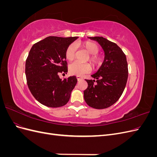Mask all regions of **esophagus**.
Listing matches in <instances>:
<instances>
[{
  "mask_svg": "<svg viewBox=\"0 0 157 157\" xmlns=\"http://www.w3.org/2000/svg\"><path fill=\"white\" fill-rule=\"evenodd\" d=\"M77 80H78V81H80V80H81L83 79L82 77H79V76H77Z\"/></svg>",
  "mask_w": 157,
  "mask_h": 157,
  "instance_id": "obj_1",
  "label": "esophagus"
}]
</instances>
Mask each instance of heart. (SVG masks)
I'll return each instance as SVG.
<instances>
[{
    "label": "heart",
    "mask_w": 157,
    "mask_h": 157,
    "mask_svg": "<svg viewBox=\"0 0 157 157\" xmlns=\"http://www.w3.org/2000/svg\"><path fill=\"white\" fill-rule=\"evenodd\" d=\"M82 47L86 50L90 54V61L91 63L96 67L101 64V57L97 55L99 51L98 46L92 42H84L82 44ZM76 54V46L75 44H71L67 46L65 50V58L69 61L74 59ZM69 71L71 74L77 76H82L84 74L89 73L91 71V67L88 63H82L78 61H75L69 65Z\"/></svg>",
    "instance_id": "obj_1"
}]
</instances>
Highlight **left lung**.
I'll list each match as a JSON object with an SVG mask.
<instances>
[{"mask_svg":"<svg viewBox=\"0 0 157 157\" xmlns=\"http://www.w3.org/2000/svg\"><path fill=\"white\" fill-rule=\"evenodd\" d=\"M88 38L101 46L105 58L98 71L91 75L94 79L86 80L88 88L84 98L90 107L105 109L118 101L125 88L128 76L126 57L117 44L103 36Z\"/></svg>","mask_w":157,"mask_h":157,"instance_id":"1","label":"left lung"}]
</instances>
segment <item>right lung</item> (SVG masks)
<instances>
[{
	"mask_svg": "<svg viewBox=\"0 0 157 157\" xmlns=\"http://www.w3.org/2000/svg\"><path fill=\"white\" fill-rule=\"evenodd\" d=\"M77 36H48L32 46L25 62L28 87L36 100L49 107H59L69 101L77 82L75 76L61 79L67 73L65 50Z\"/></svg>",
	"mask_w": 157,
	"mask_h": 157,
	"instance_id": "obj_1",
	"label": "right lung"
}]
</instances>
